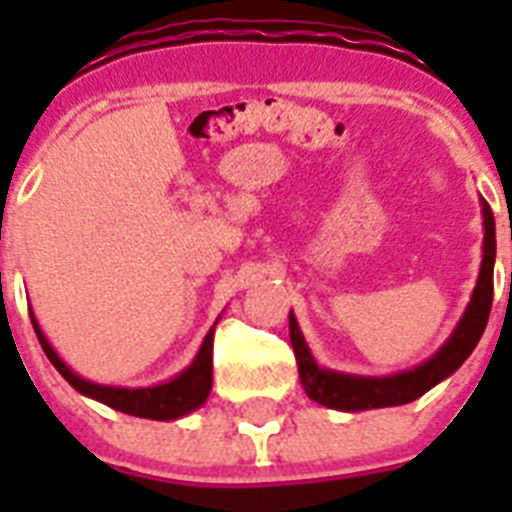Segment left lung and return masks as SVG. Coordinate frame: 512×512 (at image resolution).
<instances>
[{"label":"left lung","mask_w":512,"mask_h":512,"mask_svg":"<svg viewBox=\"0 0 512 512\" xmlns=\"http://www.w3.org/2000/svg\"><path fill=\"white\" fill-rule=\"evenodd\" d=\"M482 205V225H485V241H482V266H479L477 287L472 292L467 310L456 323L454 333L446 338L441 348L431 359L413 366L408 372L387 374V377H361V374H343L325 369L315 361L300 325H297L295 312L289 310V341L295 348L297 369H300V382L305 387L307 397L318 405L330 410H343V413H359V410L374 408H395L405 405L425 392L433 390L438 382L459 369L474 346L485 333L487 318L492 307V271H495V217H492L490 205L479 200Z\"/></svg>","instance_id":"left-lung-1"}]
</instances>
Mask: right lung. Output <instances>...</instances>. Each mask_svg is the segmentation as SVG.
<instances>
[{
  "label": "right lung",
  "mask_w": 512,
  "mask_h": 512,
  "mask_svg": "<svg viewBox=\"0 0 512 512\" xmlns=\"http://www.w3.org/2000/svg\"><path fill=\"white\" fill-rule=\"evenodd\" d=\"M30 320H33V328L35 333H38V341L40 346H43L45 356L51 359V364L56 366L58 374H61V377L66 379L76 392L102 402V405H107V408L135 415V418L176 420L194 413V410L200 408V405H205V400L210 397L212 336H215L217 320L215 325L207 330L205 341H202L200 351H197V356L192 359V364H189L184 372L176 374V377H171L169 382L153 384V387H112V384H97L79 377L76 372H71V366H66V361L56 354V348L48 343L45 333L40 330L38 320H35L33 310H30Z\"/></svg>",
  "instance_id": "add662e5"
}]
</instances>
